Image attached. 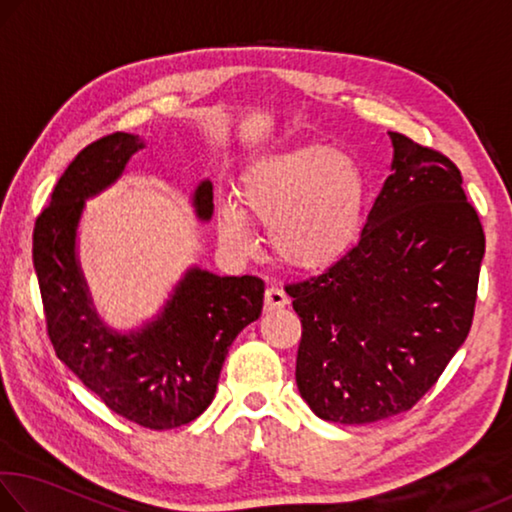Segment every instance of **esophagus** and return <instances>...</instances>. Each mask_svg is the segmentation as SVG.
Masks as SVG:
<instances>
[{
	"label": "esophagus",
	"instance_id": "obj_1",
	"mask_svg": "<svg viewBox=\"0 0 512 512\" xmlns=\"http://www.w3.org/2000/svg\"><path fill=\"white\" fill-rule=\"evenodd\" d=\"M289 305V296L280 287H268L264 293V311H277Z\"/></svg>",
	"mask_w": 512,
	"mask_h": 512
}]
</instances>
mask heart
<instances>
[{
	"label": "heart",
	"instance_id": "1",
	"mask_svg": "<svg viewBox=\"0 0 512 512\" xmlns=\"http://www.w3.org/2000/svg\"><path fill=\"white\" fill-rule=\"evenodd\" d=\"M366 196L357 162L329 146L275 153L255 162L239 183L241 206L271 232L280 259L298 268L329 266L354 244ZM243 213L225 198L216 205V225L225 246L250 255L255 235Z\"/></svg>",
	"mask_w": 512,
	"mask_h": 512
}]
</instances>
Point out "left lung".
Masks as SVG:
<instances>
[{"mask_svg":"<svg viewBox=\"0 0 512 512\" xmlns=\"http://www.w3.org/2000/svg\"><path fill=\"white\" fill-rule=\"evenodd\" d=\"M388 135L391 176L357 244L284 287L302 323L298 391L329 422L409 411L472 327L485 235L461 171L443 153Z\"/></svg>","mask_w":512,"mask_h":512,"instance_id":"obj_1","label":"left lung"}]
</instances>
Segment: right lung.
Segmentation results:
<instances>
[{"label":"right lung","mask_w":512,"mask_h":512,"mask_svg":"<svg viewBox=\"0 0 512 512\" xmlns=\"http://www.w3.org/2000/svg\"><path fill=\"white\" fill-rule=\"evenodd\" d=\"M140 149V135L112 133L76 155L36 221L33 266L58 359L110 411L162 431L189 424L212 404L232 341L262 314L264 282L192 266L142 327L119 332L103 323L76 255V232L85 201L115 185ZM192 205L198 221L212 219L210 180L198 183Z\"/></svg>","instance_id":"right-lung-1"}]
</instances>
